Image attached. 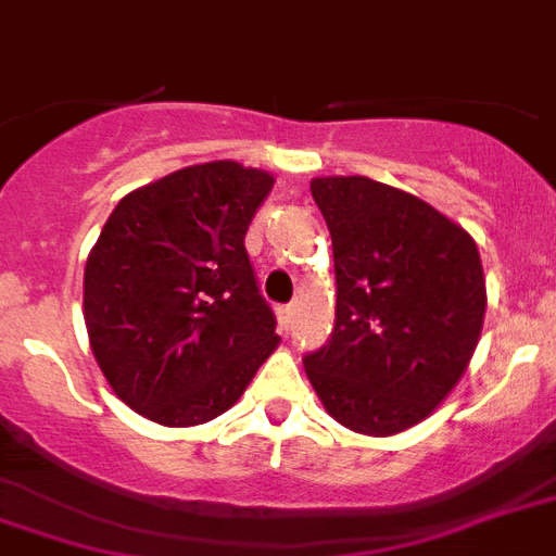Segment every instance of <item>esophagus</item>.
<instances>
[{"instance_id": "obj_1", "label": "esophagus", "mask_w": 556, "mask_h": 556, "mask_svg": "<svg viewBox=\"0 0 556 556\" xmlns=\"http://www.w3.org/2000/svg\"><path fill=\"white\" fill-rule=\"evenodd\" d=\"M277 317H279V328H282V331H288V328H291V323H293V308H291V305H286V308H279Z\"/></svg>"}]
</instances>
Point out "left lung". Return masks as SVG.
Segmentation results:
<instances>
[{"instance_id":"1","label":"left lung","mask_w":556,"mask_h":556,"mask_svg":"<svg viewBox=\"0 0 556 556\" xmlns=\"http://www.w3.org/2000/svg\"><path fill=\"white\" fill-rule=\"evenodd\" d=\"M311 197L331 231L337 319L305 374L340 426L400 434L471 363L485 317L480 251L463 225L368 176H317Z\"/></svg>"}]
</instances>
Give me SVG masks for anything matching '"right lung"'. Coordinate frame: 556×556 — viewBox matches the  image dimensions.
I'll return each instance as SVG.
<instances>
[{"label":"right lung","instance_id":"obj_1","mask_svg":"<svg viewBox=\"0 0 556 556\" xmlns=\"http://www.w3.org/2000/svg\"><path fill=\"white\" fill-rule=\"evenodd\" d=\"M268 170L202 162L122 197L85 263L90 351L122 403L202 426L245 394L279 345L245 251Z\"/></svg>","mask_w":556,"mask_h":556}]
</instances>
